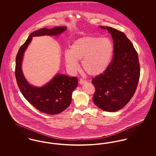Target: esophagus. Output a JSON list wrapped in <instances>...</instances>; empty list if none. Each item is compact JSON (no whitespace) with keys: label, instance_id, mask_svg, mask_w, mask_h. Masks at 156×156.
I'll return each instance as SVG.
<instances>
[{"label":"esophagus","instance_id":"34e87169","mask_svg":"<svg viewBox=\"0 0 156 156\" xmlns=\"http://www.w3.org/2000/svg\"><path fill=\"white\" fill-rule=\"evenodd\" d=\"M86 80H83V78H80V84H83V83H85V82H86Z\"/></svg>","mask_w":156,"mask_h":156}]
</instances>
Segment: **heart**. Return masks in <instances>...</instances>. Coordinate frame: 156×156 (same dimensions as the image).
I'll use <instances>...</instances> for the list:
<instances>
[{"label":"heart","instance_id":"b5f03b06","mask_svg":"<svg viewBox=\"0 0 156 156\" xmlns=\"http://www.w3.org/2000/svg\"><path fill=\"white\" fill-rule=\"evenodd\" d=\"M114 52V45L108 37L85 36L76 40L65 52L67 67L73 71L81 61L83 70L91 76L102 74L108 69Z\"/></svg>","mask_w":156,"mask_h":156}]
</instances>
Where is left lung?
Wrapping results in <instances>:
<instances>
[{
    "label": "left lung",
    "mask_w": 156,
    "mask_h": 156,
    "mask_svg": "<svg viewBox=\"0 0 156 156\" xmlns=\"http://www.w3.org/2000/svg\"><path fill=\"white\" fill-rule=\"evenodd\" d=\"M111 33L113 40V57L108 69L92 78L95 92L93 101L108 112L123 108L136 92L140 74L138 55L132 42L122 31L101 26Z\"/></svg>",
    "instance_id": "8db88e82"
}]
</instances>
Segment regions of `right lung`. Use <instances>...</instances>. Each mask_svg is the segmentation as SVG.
Listing matches in <instances>:
<instances>
[{"label":"right lung","mask_w":156,"mask_h":156,"mask_svg":"<svg viewBox=\"0 0 156 156\" xmlns=\"http://www.w3.org/2000/svg\"><path fill=\"white\" fill-rule=\"evenodd\" d=\"M66 30V27H55L51 29L43 28L33 32L19 48L16 58L15 76L23 97L38 111L49 115L59 113L69 106L72 100V92L78 85V79L75 76L57 75L43 87H33L28 83L23 74L21 68L23 55L32 37L58 36Z\"/></svg>","instance_id":"obj_1"}]
</instances>
